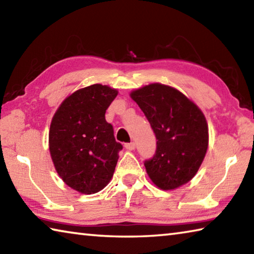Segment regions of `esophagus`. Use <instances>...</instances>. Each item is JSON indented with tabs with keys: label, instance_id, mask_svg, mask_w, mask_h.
<instances>
[{
	"label": "esophagus",
	"instance_id": "34e87169",
	"mask_svg": "<svg viewBox=\"0 0 254 254\" xmlns=\"http://www.w3.org/2000/svg\"><path fill=\"white\" fill-rule=\"evenodd\" d=\"M124 147H126L127 150H134L135 149V143L134 142H130V143H126L124 144Z\"/></svg>",
	"mask_w": 254,
	"mask_h": 254
}]
</instances>
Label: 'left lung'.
I'll return each instance as SVG.
<instances>
[{
  "instance_id": "1",
  "label": "left lung",
  "mask_w": 254,
  "mask_h": 254,
  "mask_svg": "<svg viewBox=\"0 0 254 254\" xmlns=\"http://www.w3.org/2000/svg\"><path fill=\"white\" fill-rule=\"evenodd\" d=\"M156 134L157 149L144 161L150 179L169 190L198 171L208 147V126L198 106L178 89L150 84L131 93Z\"/></svg>"
}]
</instances>
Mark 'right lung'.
<instances>
[{"instance_id":"right-lung-1","label":"right lung","mask_w":254,"mask_h":254,"mask_svg":"<svg viewBox=\"0 0 254 254\" xmlns=\"http://www.w3.org/2000/svg\"><path fill=\"white\" fill-rule=\"evenodd\" d=\"M117 89L94 84L68 96L49 131L51 159L64 182L81 194H95L113 177L122 144L105 120Z\"/></svg>"}]
</instances>
